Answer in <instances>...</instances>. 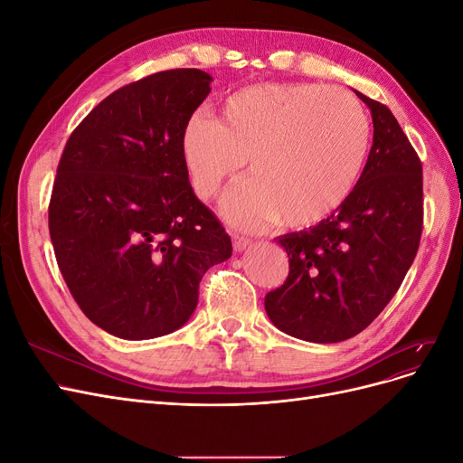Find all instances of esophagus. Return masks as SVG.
<instances>
[{
  "label": "esophagus",
  "mask_w": 463,
  "mask_h": 463,
  "mask_svg": "<svg viewBox=\"0 0 463 463\" xmlns=\"http://www.w3.org/2000/svg\"><path fill=\"white\" fill-rule=\"evenodd\" d=\"M249 245H250L249 237L240 235V233H233V250H237V253H241V250H245Z\"/></svg>",
  "instance_id": "1"
}]
</instances>
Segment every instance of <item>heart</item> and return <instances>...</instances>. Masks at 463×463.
<instances>
[{"label":"heart","mask_w":463,"mask_h":463,"mask_svg":"<svg viewBox=\"0 0 463 463\" xmlns=\"http://www.w3.org/2000/svg\"><path fill=\"white\" fill-rule=\"evenodd\" d=\"M369 150L371 121L357 98L317 82L241 89L222 102L218 121L194 114L181 131V158L204 201L249 160L253 179L222 204L247 228L279 218L305 230L328 220L352 199Z\"/></svg>","instance_id":"obj_1"}]
</instances>
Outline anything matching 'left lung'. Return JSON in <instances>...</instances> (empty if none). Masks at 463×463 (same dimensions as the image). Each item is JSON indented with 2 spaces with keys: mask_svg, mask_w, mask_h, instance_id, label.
Here are the masks:
<instances>
[{
  "mask_svg": "<svg viewBox=\"0 0 463 463\" xmlns=\"http://www.w3.org/2000/svg\"><path fill=\"white\" fill-rule=\"evenodd\" d=\"M355 94L373 116V146L355 193L338 213L278 243L286 282L266 293L274 326L293 338L335 344L365 330L400 289L423 232V165L392 111Z\"/></svg>",
  "mask_w": 463,
  "mask_h": 463,
  "instance_id": "1",
  "label": "left lung"
}]
</instances>
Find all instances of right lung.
Wrapping results in <instances>:
<instances>
[{"label":"right lung","mask_w":463,"mask_h":463,"mask_svg":"<svg viewBox=\"0 0 463 463\" xmlns=\"http://www.w3.org/2000/svg\"><path fill=\"white\" fill-rule=\"evenodd\" d=\"M210 82L201 69L129 82L77 125L60 158L48 206L53 253L80 311L118 338L184 326L204 272L232 257L181 158V131Z\"/></svg>","instance_id":"right-lung-1"}]
</instances>
